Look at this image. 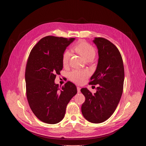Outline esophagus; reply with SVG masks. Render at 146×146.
Listing matches in <instances>:
<instances>
[{"label":"esophagus","mask_w":146,"mask_h":146,"mask_svg":"<svg viewBox=\"0 0 146 146\" xmlns=\"http://www.w3.org/2000/svg\"><path fill=\"white\" fill-rule=\"evenodd\" d=\"M77 92H78V93H80V92L81 88L79 87H77Z\"/></svg>","instance_id":"obj_1"}]
</instances>
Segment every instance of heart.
I'll return each instance as SVG.
<instances>
[{
    "mask_svg": "<svg viewBox=\"0 0 146 146\" xmlns=\"http://www.w3.org/2000/svg\"><path fill=\"white\" fill-rule=\"evenodd\" d=\"M75 50L79 53L86 61L92 60L96 54L95 48L84 41H80L75 46ZM71 56V51L66 50L62 55V63L64 65H66L69 63ZM69 78L77 84H81L85 81L88 76V73L86 70H73L69 73Z\"/></svg>",
    "mask_w": 146,
    "mask_h": 146,
    "instance_id": "b5f03b06",
    "label": "heart"
}]
</instances>
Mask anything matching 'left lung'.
Masks as SVG:
<instances>
[{"label":"left lung","mask_w":146,"mask_h":146,"mask_svg":"<svg viewBox=\"0 0 146 146\" xmlns=\"http://www.w3.org/2000/svg\"><path fill=\"white\" fill-rule=\"evenodd\" d=\"M98 62L90 84L99 86L92 94L87 88L81 89L86 100L81 106L84 118L92 123L107 120L115 110L120 100L124 81V68L118 49L108 40L95 37Z\"/></svg>","instance_id":"obj_1"}]
</instances>
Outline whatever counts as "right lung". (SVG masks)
<instances>
[{
  "label": "right lung",
  "instance_id": "right-lung-1",
  "mask_svg": "<svg viewBox=\"0 0 146 146\" xmlns=\"http://www.w3.org/2000/svg\"><path fill=\"white\" fill-rule=\"evenodd\" d=\"M74 40L48 36L30 52L25 69L27 96L32 111L43 122L55 124L62 121L68 104L77 92L70 81L61 88L54 81L63 68L62 55Z\"/></svg>",
  "mask_w": 146,
  "mask_h": 146
}]
</instances>
